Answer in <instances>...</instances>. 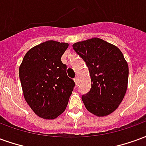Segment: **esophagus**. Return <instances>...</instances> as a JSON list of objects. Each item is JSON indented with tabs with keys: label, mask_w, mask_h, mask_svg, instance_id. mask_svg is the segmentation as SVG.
I'll return each mask as SVG.
<instances>
[{
	"label": "esophagus",
	"mask_w": 146,
	"mask_h": 146,
	"mask_svg": "<svg viewBox=\"0 0 146 146\" xmlns=\"http://www.w3.org/2000/svg\"><path fill=\"white\" fill-rule=\"evenodd\" d=\"M73 80H74V82H75V84H78V78H77V77H75Z\"/></svg>",
	"instance_id": "34e87169"
}]
</instances>
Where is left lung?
Instances as JSON below:
<instances>
[{
	"label": "left lung",
	"mask_w": 146,
	"mask_h": 146,
	"mask_svg": "<svg viewBox=\"0 0 146 146\" xmlns=\"http://www.w3.org/2000/svg\"><path fill=\"white\" fill-rule=\"evenodd\" d=\"M88 68L92 88L82 95L87 110L97 116H107L118 108L128 83V65L115 45L97 37L73 44Z\"/></svg>",
	"instance_id": "left-lung-1"
}]
</instances>
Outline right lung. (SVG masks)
Masks as SVG:
<instances>
[{
    "label": "right lung",
    "instance_id": "1",
    "mask_svg": "<svg viewBox=\"0 0 146 146\" xmlns=\"http://www.w3.org/2000/svg\"><path fill=\"white\" fill-rule=\"evenodd\" d=\"M68 47L54 40L41 43L27 51L19 66L24 98L43 119H55L63 113L75 86L61 61Z\"/></svg>",
    "mask_w": 146,
    "mask_h": 146
}]
</instances>
